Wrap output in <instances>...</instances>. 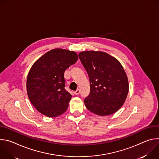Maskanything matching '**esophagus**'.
Segmentation results:
<instances>
[{
	"label": "esophagus",
	"instance_id": "obj_1",
	"mask_svg": "<svg viewBox=\"0 0 159 159\" xmlns=\"http://www.w3.org/2000/svg\"><path fill=\"white\" fill-rule=\"evenodd\" d=\"M80 93V90L79 89H77L75 91H74V94H75V95H78Z\"/></svg>",
	"mask_w": 159,
	"mask_h": 159
}]
</instances>
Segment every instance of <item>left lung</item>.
<instances>
[{"instance_id": "obj_1", "label": "left lung", "mask_w": 159, "mask_h": 159, "mask_svg": "<svg viewBox=\"0 0 159 159\" xmlns=\"http://www.w3.org/2000/svg\"><path fill=\"white\" fill-rule=\"evenodd\" d=\"M79 57L90 81V94L84 99L87 109L99 116L116 112L124 104L129 90L128 77L120 62L102 52H82Z\"/></svg>"}]
</instances>
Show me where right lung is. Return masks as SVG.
<instances>
[{
	"label": "right lung",
	"mask_w": 159,
	"mask_h": 159,
	"mask_svg": "<svg viewBox=\"0 0 159 159\" xmlns=\"http://www.w3.org/2000/svg\"><path fill=\"white\" fill-rule=\"evenodd\" d=\"M77 60L75 52L56 48L43 55L31 66L27 77V93L41 114L53 118L66 111L72 95L65 89L64 72Z\"/></svg>",
	"instance_id": "obj_1"
}]
</instances>
